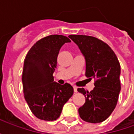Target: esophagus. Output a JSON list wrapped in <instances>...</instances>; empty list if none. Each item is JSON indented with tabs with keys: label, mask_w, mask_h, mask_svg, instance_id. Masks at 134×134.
I'll return each mask as SVG.
<instances>
[{
	"label": "esophagus",
	"mask_w": 134,
	"mask_h": 134,
	"mask_svg": "<svg viewBox=\"0 0 134 134\" xmlns=\"http://www.w3.org/2000/svg\"><path fill=\"white\" fill-rule=\"evenodd\" d=\"M73 89H74V92H75V93H77V87H76V86H74V87H73Z\"/></svg>",
	"instance_id": "1"
}]
</instances>
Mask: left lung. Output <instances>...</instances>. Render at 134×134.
I'll use <instances>...</instances> for the list:
<instances>
[{
    "label": "left lung",
    "mask_w": 134,
    "mask_h": 134,
    "mask_svg": "<svg viewBox=\"0 0 134 134\" xmlns=\"http://www.w3.org/2000/svg\"><path fill=\"white\" fill-rule=\"evenodd\" d=\"M85 59V75L96 80L90 92L78 88L85 103L78 109L83 121L97 124L109 117L115 109L121 91V66L112 49L98 38L85 35H70Z\"/></svg>",
    "instance_id": "obj_1"
}]
</instances>
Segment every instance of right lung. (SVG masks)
I'll use <instances>...</instances> for the list:
<instances>
[{
    "label": "right lung",
    "mask_w": 134,
    "mask_h": 134,
    "mask_svg": "<svg viewBox=\"0 0 134 134\" xmlns=\"http://www.w3.org/2000/svg\"><path fill=\"white\" fill-rule=\"evenodd\" d=\"M67 36L50 35L34 44L26 56L22 74L24 98L36 118L54 121L74 93L69 83L59 85L54 81L59 52Z\"/></svg>",
    "instance_id": "add662e5"
}]
</instances>
